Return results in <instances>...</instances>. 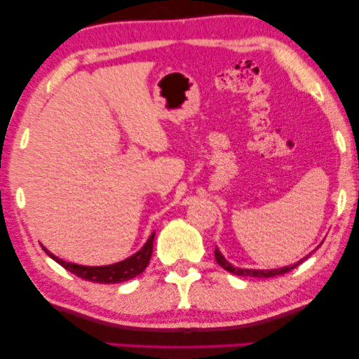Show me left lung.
Instances as JSON below:
<instances>
[{
    "label": "left lung",
    "instance_id": "obj_1",
    "mask_svg": "<svg viewBox=\"0 0 359 359\" xmlns=\"http://www.w3.org/2000/svg\"><path fill=\"white\" fill-rule=\"evenodd\" d=\"M214 255H215V259H217L219 266H222L225 271H229V273H232V274H237V276H250V278H273V276H279V274H286L289 271H292V269L296 268V266H299V264H301L304 259L311 257V255H309V257L301 259V262L296 263V264H292V266H286V268H281V269H266V271H264V269H242V268H235V266H232V264L227 262V259L222 257V253H220L217 248H215Z\"/></svg>",
    "mask_w": 359,
    "mask_h": 359
}]
</instances>
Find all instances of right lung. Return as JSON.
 Returning a JSON list of instances; mask_svg holds the SVG:
<instances>
[{
  "label": "right lung",
  "mask_w": 359,
  "mask_h": 359,
  "mask_svg": "<svg viewBox=\"0 0 359 359\" xmlns=\"http://www.w3.org/2000/svg\"><path fill=\"white\" fill-rule=\"evenodd\" d=\"M154 238H155V233H151L149 242L145 243V247L142 248L139 253H135L134 257L127 258L121 263L109 264V266H80V264L63 262V259L57 258L55 255H52L48 250L46 248L43 250H46L48 257L55 259L58 264H62L63 268L68 269V271L73 273L78 278L86 279V281H91V283L116 284V283H122V281H127V279L139 276V274L144 271L147 264L150 262L151 252H154Z\"/></svg>",
  "instance_id": "add662e5"
}]
</instances>
